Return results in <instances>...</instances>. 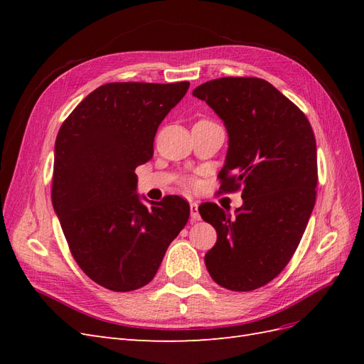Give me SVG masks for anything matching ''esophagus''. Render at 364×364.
Returning <instances> with one entry per match:
<instances>
[{"instance_id": "obj_1", "label": "esophagus", "mask_w": 364, "mask_h": 364, "mask_svg": "<svg viewBox=\"0 0 364 364\" xmlns=\"http://www.w3.org/2000/svg\"><path fill=\"white\" fill-rule=\"evenodd\" d=\"M190 211H191V223H196L200 220V214H199V205L196 202L190 203Z\"/></svg>"}]
</instances>
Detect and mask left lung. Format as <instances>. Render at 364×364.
<instances>
[{
    "instance_id": "8db88e82",
    "label": "left lung",
    "mask_w": 364,
    "mask_h": 364,
    "mask_svg": "<svg viewBox=\"0 0 364 364\" xmlns=\"http://www.w3.org/2000/svg\"><path fill=\"white\" fill-rule=\"evenodd\" d=\"M193 95L213 107L228 130L220 190L243 197L235 215L215 203L200 205L202 218L217 230V243L205 255L206 269L228 290H255L287 266L311 215L314 132L299 107L258 77L209 80Z\"/></svg>"
}]
</instances>
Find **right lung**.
<instances>
[{"mask_svg": "<svg viewBox=\"0 0 364 364\" xmlns=\"http://www.w3.org/2000/svg\"><path fill=\"white\" fill-rule=\"evenodd\" d=\"M190 82L98 86L63 121L54 147L51 200L79 267L112 291L149 284L190 217L179 196L142 205L135 168L153 156L161 121Z\"/></svg>", "mask_w": 364, "mask_h": 364, "instance_id": "add662e5", "label": "right lung"}]
</instances>
